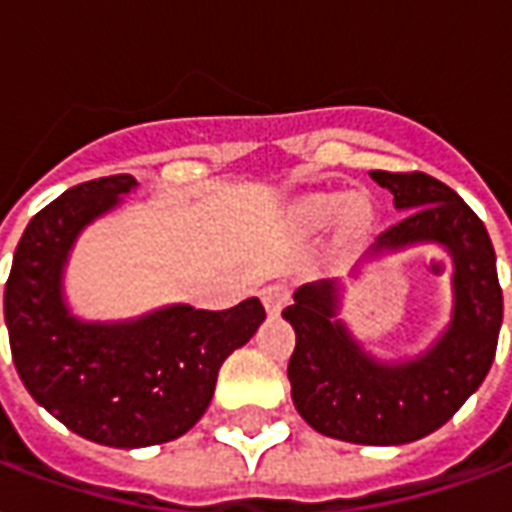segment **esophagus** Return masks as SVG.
Here are the masks:
<instances>
[{
  "instance_id": "esophagus-1",
  "label": "esophagus",
  "mask_w": 512,
  "mask_h": 512,
  "mask_svg": "<svg viewBox=\"0 0 512 512\" xmlns=\"http://www.w3.org/2000/svg\"><path fill=\"white\" fill-rule=\"evenodd\" d=\"M260 298H263V306H266L268 314H279L282 306L290 301V290L285 285H266L260 290Z\"/></svg>"
}]
</instances>
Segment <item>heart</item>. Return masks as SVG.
<instances>
[{
    "label": "heart",
    "instance_id": "obj_1",
    "mask_svg": "<svg viewBox=\"0 0 512 512\" xmlns=\"http://www.w3.org/2000/svg\"><path fill=\"white\" fill-rule=\"evenodd\" d=\"M344 203H347V195H328V198H320L317 203H312L309 206V217L314 219V222H328V219L336 214V211H342ZM352 217H363V208L352 206L350 211Z\"/></svg>",
    "mask_w": 512,
    "mask_h": 512
}]
</instances>
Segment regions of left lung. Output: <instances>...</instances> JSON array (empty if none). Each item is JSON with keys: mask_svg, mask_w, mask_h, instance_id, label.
<instances>
[{"mask_svg": "<svg viewBox=\"0 0 512 512\" xmlns=\"http://www.w3.org/2000/svg\"><path fill=\"white\" fill-rule=\"evenodd\" d=\"M372 179L407 214L380 233L369 255L415 244L448 249V328L415 358L377 361L336 320L342 282H309L282 312L295 331L287 377L295 410L314 431L355 445H407L445 426L486 380L502 328V287L486 225L448 184L420 170H372Z\"/></svg>", "mask_w": 512, "mask_h": 512, "instance_id": "1", "label": "left lung"}]
</instances>
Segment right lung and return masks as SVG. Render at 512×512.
<instances>
[{"mask_svg": "<svg viewBox=\"0 0 512 512\" xmlns=\"http://www.w3.org/2000/svg\"><path fill=\"white\" fill-rule=\"evenodd\" d=\"M135 187L132 176H108L48 203L26 225L5 285L10 350L26 391L67 429L108 448L187 434L211 404L219 366L266 320L257 298L225 312L173 304L119 323L70 312L64 266L75 238Z\"/></svg>", "mask_w": 512, "mask_h": 512, "instance_id": "right-lung-1", "label": "right lung"}]
</instances>
